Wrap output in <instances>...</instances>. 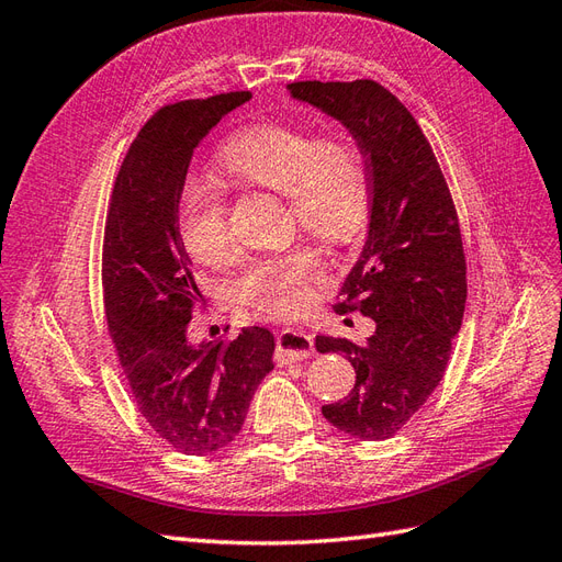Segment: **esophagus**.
Wrapping results in <instances>:
<instances>
[{"instance_id": "34e87169", "label": "esophagus", "mask_w": 562, "mask_h": 562, "mask_svg": "<svg viewBox=\"0 0 562 562\" xmlns=\"http://www.w3.org/2000/svg\"><path fill=\"white\" fill-rule=\"evenodd\" d=\"M314 355V342L312 336H307L305 330L297 328H285L279 338V347H277V361L281 363H293V361H302Z\"/></svg>"}]
</instances>
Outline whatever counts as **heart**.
I'll return each mask as SVG.
<instances>
[{"mask_svg":"<svg viewBox=\"0 0 562 562\" xmlns=\"http://www.w3.org/2000/svg\"><path fill=\"white\" fill-rule=\"evenodd\" d=\"M224 181L283 193L285 220L326 246H347L369 217V177L350 134L305 125L262 123L240 130L220 150ZM177 224L187 250L203 265H224L236 252L229 201L220 181H189L179 195ZM322 269L312 246L252 257L229 283L240 305L288 314L307 295Z\"/></svg>","mask_w":562,"mask_h":562,"instance_id":"heart-1","label":"heart"}]
</instances>
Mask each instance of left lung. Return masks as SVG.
Returning a JSON list of instances; mask_svg holds the SVG:
<instances>
[{
	"label": "left lung",
	"instance_id": "1",
	"mask_svg": "<svg viewBox=\"0 0 562 562\" xmlns=\"http://www.w3.org/2000/svg\"><path fill=\"white\" fill-rule=\"evenodd\" d=\"M291 94L338 117L367 158L369 238L340 288L338 314L375 322L367 345L316 336L318 352L352 361L357 383L322 406L367 442L397 435L442 381L465 312L459 215L432 146L406 105L375 80L291 82Z\"/></svg>",
	"mask_w": 562,
	"mask_h": 562
}]
</instances>
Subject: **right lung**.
Here are the masks:
<instances>
[{"mask_svg": "<svg viewBox=\"0 0 562 562\" xmlns=\"http://www.w3.org/2000/svg\"><path fill=\"white\" fill-rule=\"evenodd\" d=\"M250 92L168 103L136 134L115 177L103 232L101 283L109 333L139 414L181 453L205 457L244 428L257 385L274 369V336L240 328L193 347L199 302L177 224L193 148Z\"/></svg>", "mask_w": 562, "mask_h": 562, "instance_id": "right-lung-1", "label": "right lung"}]
</instances>
